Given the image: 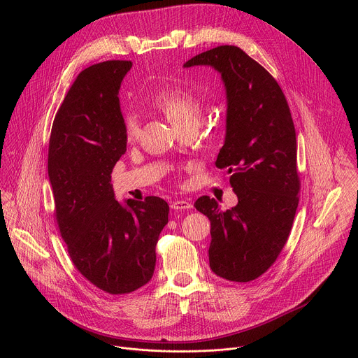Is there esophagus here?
I'll use <instances>...</instances> for the list:
<instances>
[{
  "label": "esophagus",
  "mask_w": 358,
  "mask_h": 358,
  "mask_svg": "<svg viewBox=\"0 0 358 358\" xmlns=\"http://www.w3.org/2000/svg\"><path fill=\"white\" fill-rule=\"evenodd\" d=\"M173 210H180V211H182V210H189L191 207H192V203L191 202H188V201H185V199H176V201H173L171 202V206H170Z\"/></svg>",
  "instance_id": "obj_1"
}]
</instances>
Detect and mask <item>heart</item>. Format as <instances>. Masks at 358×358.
<instances>
[{
	"label": "heart",
	"mask_w": 358,
	"mask_h": 358,
	"mask_svg": "<svg viewBox=\"0 0 358 358\" xmlns=\"http://www.w3.org/2000/svg\"><path fill=\"white\" fill-rule=\"evenodd\" d=\"M155 106L167 117V120L178 127L188 122H198L201 109L194 94L182 89H167L155 99ZM126 138L134 141L138 136L140 127L134 116H127L124 122Z\"/></svg>",
	"instance_id": "1"
}]
</instances>
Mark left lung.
<instances>
[{"label": "left lung", "instance_id": "8db88e82", "mask_svg": "<svg viewBox=\"0 0 358 358\" xmlns=\"http://www.w3.org/2000/svg\"><path fill=\"white\" fill-rule=\"evenodd\" d=\"M191 66H211L224 82L227 130L215 166L231 174L238 196L227 211L207 195L194 207L211 222V271L227 280L249 282L276 261L297 210L300 181L290 109L273 76L238 46L195 55L184 64Z\"/></svg>", "mask_w": 358, "mask_h": 358}]
</instances>
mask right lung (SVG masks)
<instances>
[{"mask_svg":"<svg viewBox=\"0 0 358 358\" xmlns=\"http://www.w3.org/2000/svg\"><path fill=\"white\" fill-rule=\"evenodd\" d=\"M130 68V61H108L78 75L57 112L48 151L55 217L69 257L110 294L150 282L170 210L159 196L124 203L115 196L112 171L127 145L119 90Z\"/></svg>","mask_w":358,"mask_h":358,"instance_id":"add662e5","label":"right lung"}]
</instances>
